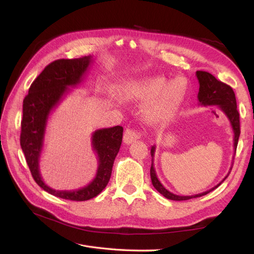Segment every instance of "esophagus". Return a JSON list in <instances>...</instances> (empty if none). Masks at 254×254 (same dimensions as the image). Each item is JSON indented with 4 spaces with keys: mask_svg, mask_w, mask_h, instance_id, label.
<instances>
[{
    "mask_svg": "<svg viewBox=\"0 0 254 254\" xmlns=\"http://www.w3.org/2000/svg\"><path fill=\"white\" fill-rule=\"evenodd\" d=\"M141 133L140 131L134 129H126L124 132V143L125 144H131L135 142L137 139H140Z\"/></svg>",
    "mask_w": 254,
    "mask_h": 254,
    "instance_id": "34e87169",
    "label": "esophagus"
}]
</instances>
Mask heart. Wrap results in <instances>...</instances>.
Returning a JSON list of instances; mask_svg holds the SVG:
<instances>
[{
    "label": "heart",
    "instance_id": "heart-1",
    "mask_svg": "<svg viewBox=\"0 0 254 254\" xmlns=\"http://www.w3.org/2000/svg\"><path fill=\"white\" fill-rule=\"evenodd\" d=\"M180 78L170 83L164 77H149L123 83L118 90L121 101L146 103V119L151 123H164L171 120L180 104L184 88Z\"/></svg>",
    "mask_w": 254,
    "mask_h": 254
}]
</instances>
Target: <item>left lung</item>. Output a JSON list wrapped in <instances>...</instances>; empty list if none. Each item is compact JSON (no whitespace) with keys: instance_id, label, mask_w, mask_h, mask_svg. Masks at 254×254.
I'll return each instance as SVG.
<instances>
[{"instance_id":"1","label":"left lung","mask_w":254,"mask_h":254,"mask_svg":"<svg viewBox=\"0 0 254 254\" xmlns=\"http://www.w3.org/2000/svg\"><path fill=\"white\" fill-rule=\"evenodd\" d=\"M197 79L199 81V92H198V102L199 105L201 106H218L219 108L222 110L227 118L230 121V124H231L233 133H234V155L236 152V147H237V143H238V137H240L241 134V128H240V113L237 111V106H236V98L233 89L228 86L227 83L221 82L217 80L214 76L210 73L204 72V71H197L196 72ZM155 150H156V146H152L150 153H151V167H150V178L152 186L155 188L160 194H162L165 198L171 199V200H177V201H181V200H189V199L191 198H197V197H201L203 195H206L207 193H210L213 190L218 188L221 182H224L231 172L232 166L230 168V172L228 175L222 179L221 182H219L216 187L212 188L211 190L203 191V193L197 194V195H191V196H179L171 193L170 190H167L158 179L155 167H153V157H155ZM234 159V156H233Z\"/></svg>"}]
</instances>
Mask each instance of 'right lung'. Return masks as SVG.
Returning <instances> with one entry per match:
<instances>
[{
  "mask_svg": "<svg viewBox=\"0 0 254 254\" xmlns=\"http://www.w3.org/2000/svg\"><path fill=\"white\" fill-rule=\"evenodd\" d=\"M92 61V56L53 61L33 81L28 94L23 101L20 144L33 178L48 193L73 201L89 200L106 188L123 139L122 126L98 129L92 134V147L97 155L98 166L95 178L88 186L73 190H57L47 186L42 180L39 160L48 119L70 90L68 87L81 82Z\"/></svg>",
  "mask_w": 254,
  "mask_h": 254,
  "instance_id": "1",
  "label": "right lung"
}]
</instances>
